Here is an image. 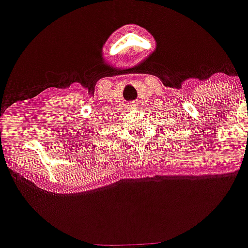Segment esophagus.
Instances as JSON below:
<instances>
[{"label": "esophagus", "instance_id": "1", "mask_svg": "<svg viewBox=\"0 0 248 248\" xmlns=\"http://www.w3.org/2000/svg\"><path fill=\"white\" fill-rule=\"evenodd\" d=\"M131 107H135V105H131Z\"/></svg>", "mask_w": 248, "mask_h": 248}]
</instances>
